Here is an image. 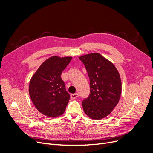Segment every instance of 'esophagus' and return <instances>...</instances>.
Wrapping results in <instances>:
<instances>
[{
	"label": "esophagus",
	"mask_w": 153,
	"mask_h": 153,
	"mask_svg": "<svg viewBox=\"0 0 153 153\" xmlns=\"http://www.w3.org/2000/svg\"><path fill=\"white\" fill-rule=\"evenodd\" d=\"M78 97V94H71V98L72 99H75Z\"/></svg>",
	"instance_id": "esophagus-1"
}]
</instances>
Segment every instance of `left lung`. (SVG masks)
<instances>
[{
    "label": "left lung",
    "mask_w": 153,
    "mask_h": 153,
    "mask_svg": "<svg viewBox=\"0 0 153 153\" xmlns=\"http://www.w3.org/2000/svg\"><path fill=\"white\" fill-rule=\"evenodd\" d=\"M90 78V94L82 102L84 112L95 120L106 117L118 104L122 92L119 73L115 65L100 53L79 57Z\"/></svg>",
    "instance_id": "obj_1"
}]
</instances>
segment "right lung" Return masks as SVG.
Listing matches in <instances>:
<instances>
[{"instance_id":"1","label":"right lung","mask_w":153,"mask_h":153,"mask_svg":"<svg viewBox=\"0 0 153 153\" xmlns=\"http://www.w3.org/2000/svg\"><path fill=\"white\" fill-rule=\"evenodd\" d=\"M72 57L53 56L42 63L30 78L29 94L38 111L47 117H56L64 114L70 100L62 71Z\"/></svg>"}]
</instances>
